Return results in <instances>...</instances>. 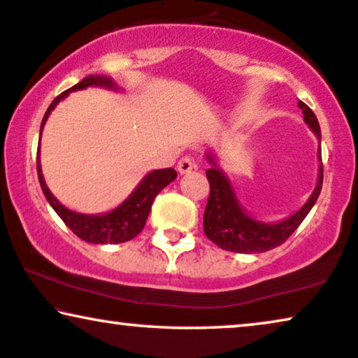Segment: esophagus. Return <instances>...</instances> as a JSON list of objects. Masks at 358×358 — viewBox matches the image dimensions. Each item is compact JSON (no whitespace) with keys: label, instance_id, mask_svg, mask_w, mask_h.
Masks as SVG:
<instances>
[{"label":"esophagus","instance_id":"obj_1","mask_svg":"<svg viewBox=\"0 0 358 358\" xmlns=\"http://www.w3.org/2000/svg\"><path fill=\"white\" fill-rule=\"evenodd\" d=\"M176 169H178V171L182 175L188 173V171H192L194 169V160L192 157H183V159L178 162V165H176Z\"/></svg>","mask_w":358,"mask_h":358}]
</instances>
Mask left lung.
I'll list each match as a JSON object with an SVG mask.
<instances>
[{"label": "left lung", "instance_id": "obj_1", "mask_svg": "<svg viewBox=\"0 0 358 358\" xmlns=\"http://www.w3.org/2000/svg\"><path fill=\"white\" fill-rule=\"evenodd\" d=\"M298 106L304 114V122L314 136L321 141V127H319L316 114L303 101H298ZM206 159L213 166L206 170L209 182V198L203 216L204 234L209 241L221 247L224 250L237 252V254H262L282 245L289 236L296 231L299 224L304 221L308 213L311 211L314 203L317 201L322 188V164L319 165L317 183L311 196L301 209L280 222H262L257 221L245 213L239 199L236 196L234 188L224 171L217 166V160L211 152H208ZM319 160H321V145H319Z\"/></svg>", "mask_w": 358, "mask_h": 358}]
</instances>
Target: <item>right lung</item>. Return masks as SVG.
Here are the masks:
<instances>
[{
  "label": "right lung",
  "mask_w": 358,
  "mask_h": 358,
  "mask_svg": "<svg viewBox=\"0 0 358 358\" xmlns=\"http://www.w3.org/2000/svg\"><path fill=\"white\" fill-rule=\"evenodd\" d=\"M88 87H103L108 90H119L113 78L104 75H88L85 76L80 83L71 87L59 94L54 101L50 103L49 109L44 114V119L41 122V134L42 127L49 117L57 104H59L69 93L76 92V90H83ZM41 142V141H39ZM37 176H39V183L42 192H44L47 201L54 208V211L59 214L62 221H64L71 232L83 239L85 242H92V244H121L134 239L137 234H141L142 229L145 226L147 216H149L152 203L157 194L164 189L166 185H170L176 178V171L173 169H162L154 170L147 173L142 182L137 185L134 192L129 194L126 201L119 204L113 211L104 214H82L66 209L64 204L57 201V198L47 188L44 175L41 169V145L37 149Z\"/></svg>",
  "instance_id": "add662e5"
}]
</instances>
